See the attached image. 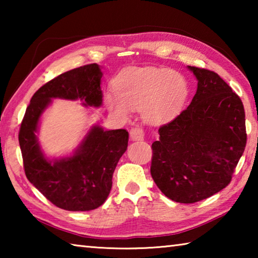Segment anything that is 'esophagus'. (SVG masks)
<instances>
[{
	"mask_svg": "<svg viewBox=\"0 0 258 258\" xmlns=\"http://www.w3.org/2000/svg\"><path fill=\"white\" fill-rule=\"evenodd\" d=\"M130 135H131V139H132L133 141H141V140L145 139V131H143L142 127L135 126V127L131 128Z\"/></svg>",
	"mask_w": 258,
	"mask_h": 258,
	"instance_id": "1",
	"label": "esophagus"
}]
</instances>
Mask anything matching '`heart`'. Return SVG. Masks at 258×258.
<instances>
[{"instance_id":"obj_1","label":"heart","mask_w":258,"mask_h":258,"mask_svg":"<svg viewBox=\"0 0 258 258\" xmlns=\"http://www.w3.org/2000/svg\"><path fill=\"white\" fill-rule=\"evenodd\" d=\"M113 86L117 94L108 93L104 97L109 110L127 117L131 109L143 108V116L152 124L175 118L189 97L186 78L167 69L126 71L116 77Z\"/></svg>"}]
</instances>
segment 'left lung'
<instances>
[{"mask_svg": "<svg viewBox=\"0 0 258 258\" xmlns=\"http://www.w3.org/2000/svg\"><path fill=\"white\" fill-rule=\"evenodd\" d=\"M198 81L189 107L160 126L152 143L151 176L173 202L194 204L229 184L247 142L237 94L208 69L187 66Z\"/></svg>", "mask_w": 258, "mask_h": 258, "instance_id": "8db88e82", "label": "left lung"}]
</instances>
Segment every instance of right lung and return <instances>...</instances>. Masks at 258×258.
Here are the masks:
<instances>
[{
    "mask_svg": "<svg viewBox=\"0 0 258 258\" xmlns=\"http://www.w3.org/2000/svg\"><path fill=\"white\" fill-rule=\"evenodd\" d=\"M101 77L97 63L61 74L35 92L21 121L19 145L26 176L47 200L66 211H92L106 202L113 171L127 149L128 132L104 131L94 125L72 156L51 160L38 143V123L52 99L81 100L85 107L101 106Z\"/></svg>",
    "mask_w": 258,
    "mask_h": 258,
    "instance_id": "add662e5",
    "label": "right lung"
}]
</instances>
